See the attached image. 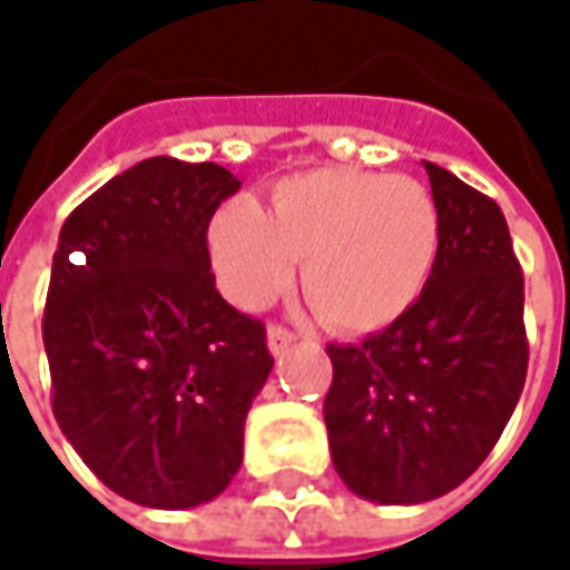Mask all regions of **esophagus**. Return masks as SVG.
Returning a JSON list of instances; mask_svg holds the SVG:
<instances>
[{
  "label": "esophagus",
  "instance_id": "34e87169",
  "mask_svg": "<svg viewBox=\"0 0 570 570\" xmlns=\"http://www.w3.org/2000/svg\"><path fill=\"white\" fill-rule=\"evenodd\" d=\"M266 342H269V352H273V355H282V352L295 342V333H292V330H285V326H278V323H269V330H266Z\"/></svg>",
  "mask_w": 570,
  "mask_h": 570
}]
</instances>
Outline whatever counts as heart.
I'll return each instance as SVG.
<instances>
[{
  "instance_id": "b5f03b06",
  "label": "heart",
  "mask_w": 570,
  "mask_h": 570,
  "mask_svg": "<svg viewBox=\"0 0 570 570\" xmlns=\"http://www.w3.org/2000/svg\"><path fill=\"white\" fill-rule=\"evenodd\" d=\"M208 256L222 292L256 311L301 259V292L330 330L374 333L412 311L438 266L441 208L412 177L314 167L282 177L266 212L228 196L208 218Z\"/></svg>"
}]
</instances>
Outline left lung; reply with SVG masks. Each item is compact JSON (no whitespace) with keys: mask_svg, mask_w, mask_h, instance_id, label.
Instances as JSON below:
<instances>
[{"mask_svg":"<svg viewBox=\"0 0 570 570\" xmlns=\"http://www.w3.org/2000/svg\"><path fill=\"white\" fill-rule=\"evenodd\" d=\"M441 253L422 297L358 345H326L323 400L342 482L377 504H422L492 453L527 381L523 273L501 208L425 161Z\"/></svg>","mask_w":570,"mask_h":570,"instance_id":"8db88e82","label":"left lung"}]
</instances>
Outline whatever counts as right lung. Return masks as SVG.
<instances>
[{
    "mask_svg": "<svg viewBox=\"0 0 570 570\" xmlns=\"http://www.w3.org/2000/svg\"><path fill=\"white\" fill-rule=\"evenodd\" d=\"M240 180L148 158L66 218L43 311L53 415L107 489L184 511L228 489L273 371L266 326L215 288L208 218Z\"/></svg>",
    "mask_w": 570,
    "mask_h": 570,
    "instance_id": "right-lung-1",
    "label": "right lung"
}]
</instances>
